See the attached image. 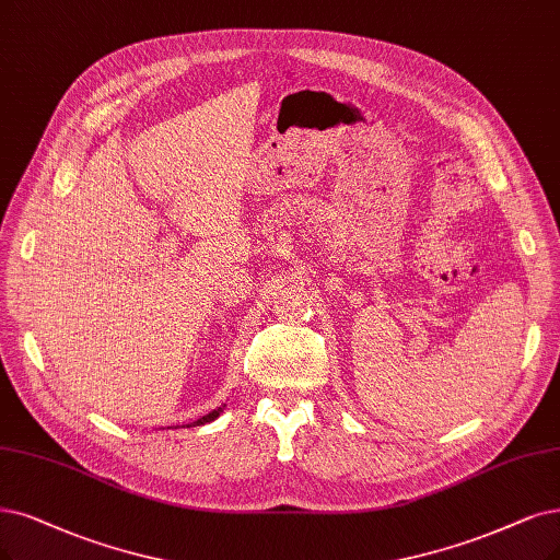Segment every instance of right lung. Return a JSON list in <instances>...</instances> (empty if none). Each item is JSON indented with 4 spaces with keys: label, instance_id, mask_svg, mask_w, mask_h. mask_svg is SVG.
Wrapping results in <instances>:
<instances>
[{
    "label": "right lung",
    "instance_id": "right-lung-1",
    "mask_svg": "<svg viewBox=\"0 0 560 560\" xmlns=\"http://www.w3.org/2000/svg\"><path fill=\"white\" fill-rule=\"evenodd\" d=\"M219 412H221V408L212 410V412H210V416H202L200 420H196V422H191V424H186V427H200V424H207V422H212V420H217V418H219Z\"/></svg>",
    "mask_w": 560,
    "mask_h": 560
}]
</instances>
